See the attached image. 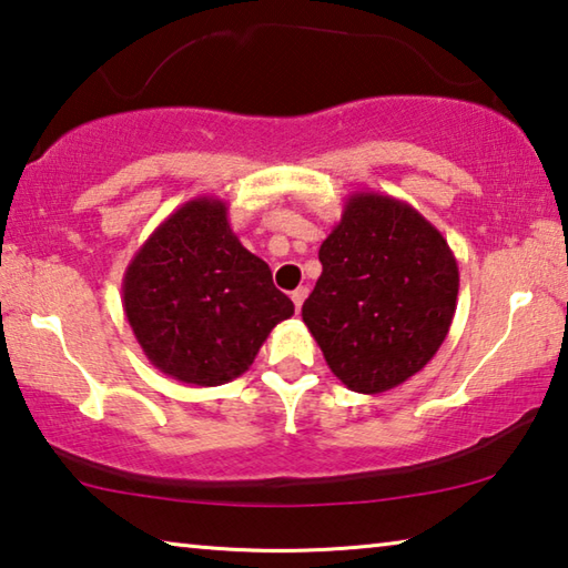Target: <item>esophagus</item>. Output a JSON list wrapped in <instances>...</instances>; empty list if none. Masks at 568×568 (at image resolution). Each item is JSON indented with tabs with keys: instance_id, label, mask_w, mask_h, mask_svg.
<instances>
[{
	"instance_id": "34e87169",
	"label": "esophagus",
	"mask_w": 568,
	"mask_h": 568,
	"mask_svg": "<svg viewBox=\"0 0 568 568\" xmlns=\"http://www.w3.org/2000/svg\"><path fill=\"white\" fill-rule=\"evenodd\" d=\"M305 297H307V287H297V291L291 293V301L295 303V311H297V313H301Z\"/></svg>"
}]
</instances>
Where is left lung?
<instances>
[{"label": "left lung", "mask_w": 568, "mask_h": 568, "mask_svg": "<svg viewBox=\"0 0 568 568\" xmlns=\"http://www.w3.org/2000/svg\"><path fill=\"white\" fill-rule=\"evenodd\" d=\"M303 323L345 388L376 396L434 358L456 313L458 263L436 225L383 192H353L318 250Z\"/></svg>", "instance_id": "left-lung-1"}]
</instances>
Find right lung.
Here are the masks:
<instances>
[{
    "mask_svg": "<svg viewBox=\"0 0 568 568\" xmlns=\"http://www.w3.org/2000/svg\"><path fill=\"white\" fill-rule=\"evenodd\" d=\"M122 307L142 353L165 376L223 386L253 365L295 313L271 267L243 247L220 197H195L152 230L122 277Z\"/></svg>",
    "mask_w": 568,
    "mask_h": 568,
    "instance_id": "1",
    "label": "right lung"
}]
</instances>
